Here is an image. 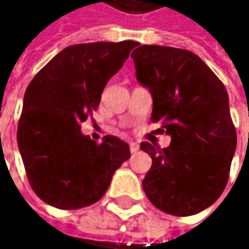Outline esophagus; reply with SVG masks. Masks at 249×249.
<instances>
[{"label":"esophagus","mask_w":249,"mask_h":249,"mask_svg":"<svg viewBox=\"0 0 249 249\" xmlns=\"http://www.w3.org/2000/svg\"><path fill=\"white\" fill-rule=\"evenodd\" d=\"M139 149H140V145L137 144V142H130V152H131V154H136Z\"/></svg>","instance_id":"esophagus-1"}]
</instances>
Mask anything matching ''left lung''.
Wrapping results in <instances>:
<instances>
[{
    "label": "left lung",
    "instance_id": "8db88e82",
    "mask_svg": "<svg viewBox=\"0 0 249 249\" xmlns=\"http://www.w3.org/2000/svg\"><path fill=\"white\" fill-rule=\"evenodd\" d=\"M137 80L152 92L151 120L172 137L160 149L144 141L152 158L142 180L151 204L175 216L212 205L229 181L237 131L223 83L196 53L141 45L131 53Z\"/></svg>",
    "mask_w": 249,
    "mask_h": 249
}]
</instances>
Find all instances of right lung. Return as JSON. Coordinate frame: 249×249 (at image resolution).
Instances as JSON below:
<instances>
[{
  "instance_id": "add662e5",
  "label": "right lung",
  "mask_w": 249,
  "mask_h": 249,
  "mask_svg": "<svg viewBox=\"0 0 249 249\" xmlns=\"http://www.w3.org/2000/svg\"><path fill=\"white\" fill-rule=\"evenodd\" d=\"M136 45L131 40L71 45L27 86L16 139L29 184L44 202L63 211L95 204L130 158L124 141L105 136L97 142L80 129Z\"/></svg>"
}]
</instances>
